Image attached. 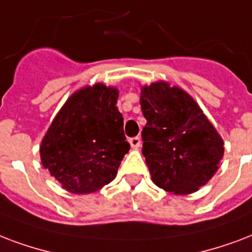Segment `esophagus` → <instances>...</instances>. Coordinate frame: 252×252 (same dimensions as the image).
<instances>
[{"label": "esophagus", "instance_id": "1", "mask_svg": "<svg viewBox=\"0 0 252 252\" xmlns=\"http://www.w3.org/2000/svg\"><path fill=\"white\" fill-rule=\"evenodd\" d=\"M130 144H131L132 148H139L140 147V139L136 136V138H130Z\"/></svg>", "mask_w": 252, "mask_h": 252}]
</instances>
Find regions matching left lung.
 Here are the masks:
<instances>
[{
	"label": "left lung",
	"instance_id": "obj_1",
	"mask_svg": "<svg viewBox=\"0 0 252 252\" xmlns=\"http://www.w3.org/2000/svg\"><path fill=\"white\" fill-rule=\"evenodd\" d=\"M147 124L143 153L154 184L173 194H190L218 171L223 139L189 93L167 81L140 88Z\"/></svg>",
	"mask_w": 252,
	"mask_h": 252
}]
</instances>
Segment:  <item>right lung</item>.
Instances as JSON below:
<instances>
[{
  "mask_svg": "<svg viewBox=\"0 0 252 252\" xmlns=\"http://www.w3.org/2000/svg\"><path fill=\"white\" fill-rule=\"evenodd\" d=\"M118 89L102 83L73 92L43 136L40 160L65 190L88 194L116 179L130 144Z\"/></svg>",
  "mask_w": 252,
  "mask_h": 252,
  "instance_id": "1",
  "label": "right lung"
}]
</instances>
